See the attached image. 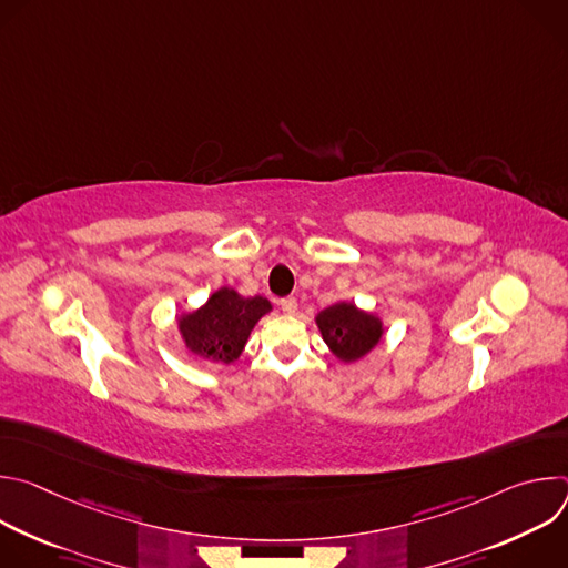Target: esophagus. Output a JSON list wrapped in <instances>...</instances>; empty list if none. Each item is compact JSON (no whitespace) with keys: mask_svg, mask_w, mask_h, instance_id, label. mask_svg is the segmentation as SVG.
Here are the masks:
<instances>
[{"mask_svg":"<svg viewBox=\"0 0 568 568\" xmlns=\"http://www.w3.org/2000/svg\"><path fill=\"white\" fill-rule=\"evenodd\" d=\"M278 305H281V310H283L285 314H294V312H296V298H294V296L281 298V301H278Z\"/></svg>","mask_w":568,"mask_h":568,"instance_id":"34e87169","label":"esophagus"}]
</instances>
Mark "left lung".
<instances>
[{"label":"left lung","mask_w":568,"mask_h":568,"mask_svg":"<svg viewBox=\"0 0 568 568\" xmlns=\"http://www.w3.org/2000/svg\"><path fill=\"white\" fill-rule=\"evenodd\" d=\"M316 328L328 351L342 364H355L384 339V321L377 312L337 301L314 316Z\"/></svg>","instance_id":"8db88e82"}]
</instances>
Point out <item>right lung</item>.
Instances as JSON below:
<instances>
[{"mask_svg":"<svg viewBox=\"0 0 568 568\" xmlns=\"http://www.w3.org/2000/svg\"><path fill=\"white\" fill-rule=\"evenodd\" d=\"M272 312L265 296H242L235 287H217L206 303L178 314L184 348L211 364H233L247 346L256 323Z\"/></svg>","mask_w":568,"mask_h":568,"instance_id":"add662e5","label":"right lung"}]
</instances>
